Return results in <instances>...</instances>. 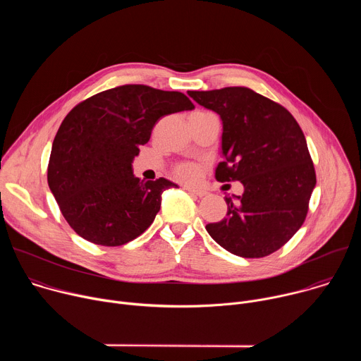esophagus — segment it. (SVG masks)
<instances>
[{"mask_svg": "<svg viewBox=\"0 0 361 361\" xmlns=\"http://www.w3.org/2000/svg\"><path fill=\"white\" fill-rule=\"evenodd\" d=\"M184 190H187L188 192L197 195V197H204L205 194H207V191L202 190V188H195V187H191V185H184Z\"/></svg>", "mask_w": 361, "mask_h": 361, "instance_id": "34e87169", "label": "esophagus"}]
</instances>
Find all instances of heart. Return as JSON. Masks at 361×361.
Segmentation results:
<instances>
[{"mask_svg":"<svg viewBox=\"0 0 361 361\" xmlns=\"http://www.w3.org/2000/svg\"><path fill=\"white\" fill-rule=\"evenodd\" d=\"M176 174L178 178L185 180V181H192L198 177V167L194 164H181L176 169Z\"/></svg>","mask_w":361,"mask_h":361,"instance_id":"heart-1","label":"heart"}]
</instances>
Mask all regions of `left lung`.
<instances>
[{
	"instance_id": "8db88e82",
	"label": "left lung",
	"mask_w": 361,
	"mask_h": 361,
	"mask_svg": "<svg viewBox=\"0 0 361 361\" xmlns=\"http://www.w3.org/2000/svg\"><path fill=\"white\" fill-rule=\"evenodd\" d=\"M223 121L219 181H240L241 195L226 197L227 214L205 230L223 248L260 259L281 248L302 226L316 187L305 137L277 102L245 87L187 91Z\"/></svg>"
}]
</instances>
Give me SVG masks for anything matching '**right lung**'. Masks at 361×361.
I'll use <instances>...</instances> for the list:
<instances>
[{"label": "right lung", "instance_id": "1", "mask_svg": "<svg viewBox=\"0 0 361 361\" xmlns=\"http://www.w3.org/2000/svg\"><path fill=\"white\" fill-rule=\"evenodd\" d=\"M178 91L121 85L75 106L61 123L51 148L48 185L71 228L98 245H123L142 234L161 207L167 178L144 181L133 160L156 123L192 110Z\"/></svg>", "mask_w": 361, "mask_h": 361}]
</instances>
